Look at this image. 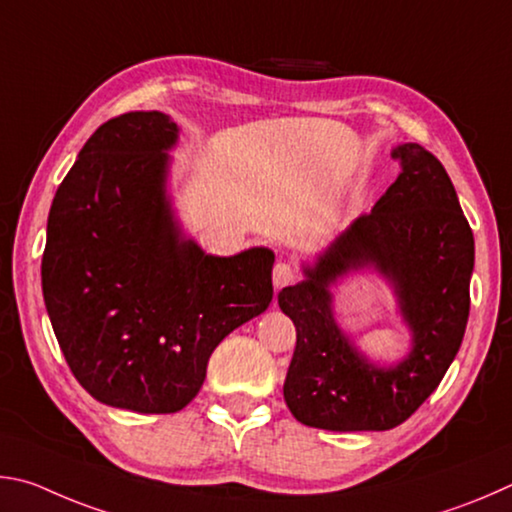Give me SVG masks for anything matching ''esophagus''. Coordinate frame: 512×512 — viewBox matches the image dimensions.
I'll return each mask as SVG.
<instances>
[{
    "label": "esophagus",
    "instance_id": "esophagus-1",
    "mask_svg": "<svg viewBox=\"0 0 512 512\" xmlns=\"http://www.w3.org/2000/svg\"><path fill=\"white\" fill-rule=\"evenodd\" d=\"M274 288L281 290L285 285H290L294 279H297V272L292 270L290 263H276L274 265Z\"/></svg>",
    "mask_w": 512,
    "mask_h": 512
}]
</instances>
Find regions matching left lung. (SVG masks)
<instances>
[{
  "label": "left lung",
  "instance_id": "8db88e82",
  "mask_svg": "<svg viewBox=\"0 0 512 512\" xmlns=\"http://www.w3.org/2000/svg\"><path fill=\"white\" fill-rule=\"evenodd\" d=\"M402 173L371 213L339 236L306 279L279 292L297 346L283 396L292 416L330 432H387L414 414L459 353L470 315L472 229L441 161L418 143L391 152ZM373 264L394 283L412 328V353L380 370L336 328L329 283Z\"/></svg>",
  "mask_w": 512,
  "mask_h": 512
}]
</instances>
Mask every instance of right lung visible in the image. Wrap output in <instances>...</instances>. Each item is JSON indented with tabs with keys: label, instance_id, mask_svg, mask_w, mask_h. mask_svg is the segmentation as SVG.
Wrapping results in <instances>:
<instances>
[{
	"label": "right lung",
	"instance_id": "1",
	"mask_svg": "<svg viewBox=\"0 0 512 512\" xmlns=\"http://www.w3.org/2000/svg\"><path fill=\"white\" fill-rule=\"evenodd\" d=\"M177 125L161 112L105 121L53 197L42 294L71 373L116 409L175 414L231 330L272 301L265 247L209 256L182 240L166 197Z\"/></svg>",
	"mask_w": 512,
	"mask_h": 512
}]
</instances>
